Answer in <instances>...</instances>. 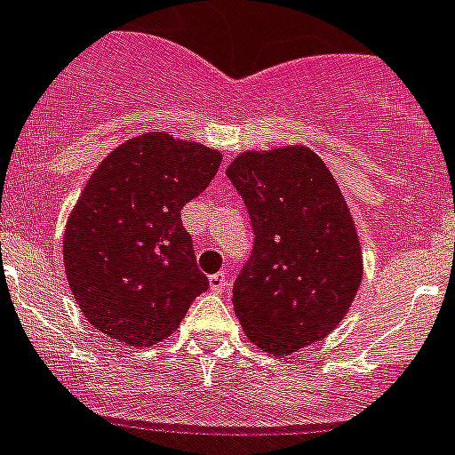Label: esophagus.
<instances>
[{
	"label": "esophagus",
	"mask_w": 455,
	"mask_h": 455,
	"mask_svg": "<svg viewBox=\"0 0 455 455\" xmlns=\"http://www.w3.org/2000/svg\"><path fill=\"white\" fill-rule=\"evenodd\" d=\"M228 286L227 272H217V275L211 276V291L212 293H224Z\"/></svg>",
	"instance_id": "obj_1"
}]
</instances>
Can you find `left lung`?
Here are the masks:
<instances>
[{"label": "left lung", "instance_id": "left-lung-1", "mask_svg": "<svg viewBox=\"0 0 455 455\" xmlns=\"http://www.w3.org/2000/svg\"><path fill=\"white\" fill-rule=\"evenodd\" d=\"M254 231L233 283L244 334L286 357L330 334L362 283L353 215L325 162L307 146L240 153L227 169Z\"/></svg>", "mask_w": 455, "mask_h": 455}]
</instances>
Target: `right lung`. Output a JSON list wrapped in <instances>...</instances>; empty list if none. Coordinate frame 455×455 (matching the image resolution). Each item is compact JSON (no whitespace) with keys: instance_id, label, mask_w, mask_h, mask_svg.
Wrapping results in <instances>:
<instances>
[{"instance_id":"right-lung-1","label":"right lung","mask_w":455,"mask_h":455,"mask_svg":"<svg viewBox=\"0 0 455 455\" xmlns=\"http://www.w3.org/2000/svg\"><path fill=\"white\" fill-rule=\"evenodd\" d=\"M220 164L222 156L208 146L146 132L91 173L63 233V266L96 330L148 347L180 325L208 288L180 211Z\"/></svg>"}]
</instances>
